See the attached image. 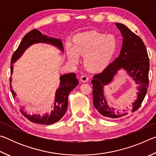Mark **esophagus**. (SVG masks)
<instances>
[{
  "mask_svg": "<svg viewBox=\"0 0 156 156\" xmlns=\"http://www.w3.org/2000/svg\"><path fill=\"white\" fill-rule=\"evenodd\" d=\"M88 80H89V78H88V76H87V75H83V76H81L80 80H81L82 82H83V83H86V82L88 81Z\"/></svg>",
  "mask_w": 156,
  "mask_h": 156,
  "instance_id": "34e87169",
  "label": "esophagus"
}]
</instances>
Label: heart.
Masks as SVG:
<instances>
[{
    "label": "heart",
    "mask_w": 156,
    "mask_h": 156,
    "mask_svg": "<svg viewBox=\"0 0 156 156\" xmlns=\"http://www.w3.org/2000/svg\"><path fill=\"white\" fill-rule=\"evenodd\" d=\"M117 41L112 34L96 31L79 34L75 37L73 47L67 48L68 58L73 64H77L80 55H84V62L87 67L98 71L106 67L117 49Z\"/></svg>",
    "instance_id": "1"
}]
</instances>
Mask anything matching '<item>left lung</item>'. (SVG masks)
<instances>
[{"mask_svg":"<svg viewBox=\"0 0 156 156\" xmlns=\"http://www.w3.org/2000/svg\"><path fill=\"white\" fill-rule=\"evenodd\" d=\"M115 25L123 37L122 47L119 56L101 73L94 75L91 80L95 108L101 115L111 118H117L126 114H120L119 112L110 107L105 98L104 87L112 83L118 71L121 69H125L138 85L139 92L136 102L132 103V112L138 109L149 87V58L143 41L125 25L119 23H116Z\"/></svg>","mask_w":156,"mask_h":156,"instance_id":"1","label":"left lung"}]
</instances>
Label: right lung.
I'll list each match as a JSON object with an SVG mask.
<instances>
[{"label": "right lung", "instance_id": "right-lung-1", "mask_svg": "<svg viewBox=\"0 0 156 156\" xmlns=\"http://www.w3.org/2000/svg\"><path fill=\"white\" fill-rule=\"evenodd\" d=\"M39 43H44L53 44V45L56 46L60 49L63 50L62 43L60 39L49 38L46 35L42 34L41 31L37 30L36 29H34L30 32L27 33L23 37L22 41L20 42L19 46L17 49L14 52L12 55L11 64H13L15 61H16L19 58L22 56L26 49L31 44ZM11 75L13 72V65L11 67ZM60 84L59 88L58 89L56 93V97H55V101L53 107V109L51 112L49 113H46L43 116H41L40 115H32L27 114V113L20 110L21 113L25 115V118L32 122L41 124V125H52L55 122L59 121L64 116L66 112H67V106H68V96L71 91L78 85L79 82L78 79L76 78V75L74 73H67V74L62 75L60 76ZM12 78L9 79L10 83V89H11L13 97L16 96L14 90L12 89Z\"/></svg>", "mask_w": 156, "mask_h": 156}]
</instances>
